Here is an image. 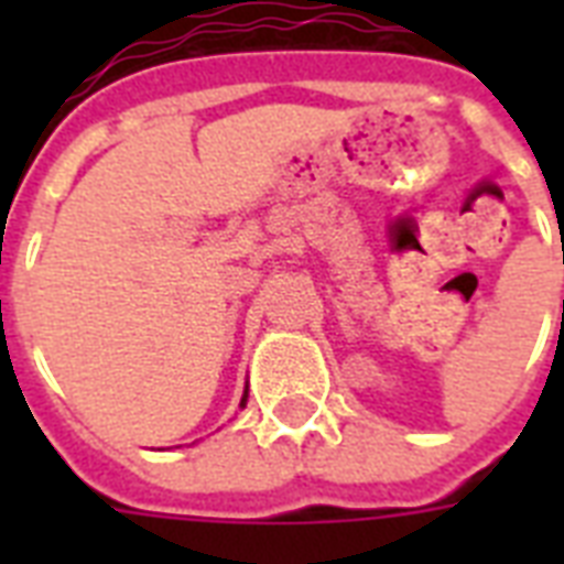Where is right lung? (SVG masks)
I'll list each match as a JSON object with an SVG mask.
<instances>
[{
	"instance_id": "obj_1",
	"label": "right lung",
	"mask_w": 564,
	"mask_h": 564,
	"mask_svg": "<svg viewBox=\"0 0 564 564\" xmlns=\"http://www.w3.org/2000/svg\"><path fill=\"white\" fill-rule=\"evenodd\" d=\"M246 401H248V389H246V394H242V403H239V406H246Z\"/></svg>"
}]
</instances>
